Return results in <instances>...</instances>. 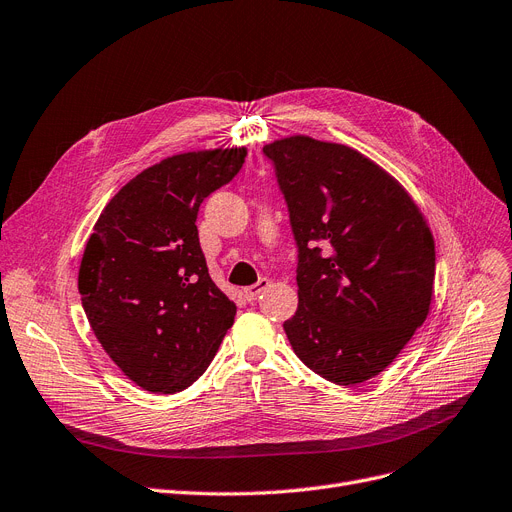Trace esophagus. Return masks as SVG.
<instances>
[{"label":"esophagus","instance_id":"obj_1","mask_svg":"<svg viewBox=\"0 0 512 512\" xmlns=\"http://www.w3.org/2000/svg\"><path fill=\"white\" fill-rule=\"evenodd\" d=\"M270 286V280L268 278H261L257 284H253V286H247V288H244V291H242V295H244V299H249V301H253V299H257L263 291H265V288H268Z\"/></svg>","mask_w":512,"mask_h":512}]
</instances>
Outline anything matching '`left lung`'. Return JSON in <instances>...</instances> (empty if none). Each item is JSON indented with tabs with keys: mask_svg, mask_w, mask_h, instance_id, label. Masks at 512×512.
I'll use <instances>...</instances> for the list:
<instances>
[{
	"mask_svg": "<svg viewBox=\"0 0 512 512\" xmlns=\"http://www.w3.org/2000/svg\"><path fill=\"white\" fill-rule=\"evenodd\" d=\"M263 152L276 165L299 247V307L284 322L286 337L322 379L364 383L429 316L431 228L408 190L355 148L288 136Z\"/></svg>",
	"mask_w": 512,
	"mask_h": 512,
	"instance_id": "obj_1",
	"label": "left lung"
}]
</instances>
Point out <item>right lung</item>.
<instances>
[{
	"label": "right lung",
	"mask_w": 512,
	"mask_h": 512,
	"mask_svg": "<svg viewBox=\"0 0 512 512\" xmlns=\"http://www.w3.org/2000/svg\"><path fill=\"white\" fill-rule=\"evenodd\" d=\"M244 157V146L209 148L144 169L110 198L85 244V316L108 358L150 393L190 387L234 324L236 305L209 276L196 215Z\"/></svg>",
	"instance_id": "1"
}]
</instances>
